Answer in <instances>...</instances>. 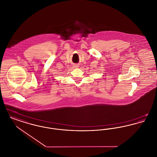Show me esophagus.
I'll use <instances>...</instances> for the list:
<instances>
[{"mask_svg":"<svg viewBox=\"0 0 157 157\" xmlns=\"http://www.w3.org/2000/svg\"><path fill=\"white\" fill-rule=\"evenodd\" d=\"M74 67H78V65H76H76H74Z\"/></svg>","mask_w":157,"mask_h":157,"instance_id":"34e87169","label":"esophagus"}]
</instances>
